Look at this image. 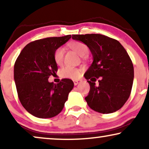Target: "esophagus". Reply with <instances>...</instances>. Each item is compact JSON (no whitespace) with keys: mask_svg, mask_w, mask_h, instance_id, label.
<instances>
[{"mask_svg":"<svg viewBox=\"0 0 149 149\" xmlns=\"http://www.w3.org/2000/svg\"><path fill=\"white\" fill-rule=\"evenodd\" d=\"M73 82H74V85H77V84H78V83H80V81H77V80H75V81H73Z\"/></svg>","mask_w":149,"mask_h":149,"instance_id":"esophagus-1","label":"esophagus"}]
</instances>
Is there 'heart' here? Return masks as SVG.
<instances>
[{"mask_svg": "<svg viewBox=\"0 0 149 149\" xmlns=\"http://www.w3.org/2000/svg\"><path fill=\"white\" fill-rule=\"evenodd\" d=\"M70 47L81 57L86 56L89 53V48L86 45L81 42H74L70 44ZM64 58V49L59 47L54 53V60L56 64L62 65ZM60 75L63 78L77 79L81 75V70L70 66L64 67L60 70Z\"/></svg>", "mask_w": 149, "mask_h": 149, "instance_id": "obj_1", "label": "heart"}]
</instances>
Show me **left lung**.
I'll list each match as a JSON object with an SVG mask.
<instances>
[{
    "instance_id": "1",
    "label": "left lung",
    "mask_w": 149,
    "mask_h": 149,
    "mask_svg": "<svg viewBox=\"0 0 149 149\" xmlns=\"http://www.w3.org/2000/svg\"><path fill=\"white\" fill-rule=\"evenodd\" d=\"M93 56L84 77L90 85L85 97L93 111L103 114L118 111L129 98L134 81V66L129 55L118 40L100 34H73ZM98 78L99 85H95Z\"/></svg>"
}]
</instances>
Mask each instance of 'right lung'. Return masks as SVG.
<instances>
[{
  "mask_svg": "<svg viewBox=\"0 0 149 149\" xmlns=\"http://www.w3.org/2000/svg\"><path fill=\"white\" fill-rule=\"evenodd\" d=\"M70 38L71 35H66L30 42L15 61L14 80L18 97L24 109L34 117L46 119L58 115L74 87L69 79H63L57 84L48 81L58 70L55 52Z\"/></svg>",
  "mask_w": 149,
  "mask_h": 149,
  "instance_id": "right-lung-1",
  "label": "right lung"
}]
</instances>
